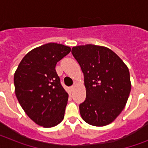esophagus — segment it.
<instances>
[{
    "label": "esophagus",
    "instance_id": "esophagus-1",
    "mask_svg": "<svg viewBox=\"0 0 148 148\" xmlns=\"http://www.w3.org/2000/svg\"><path fill=\"white\" fill-rule=\"evenodd\" d=\"M75 87H76V84L74 83V85L72 86L71 88V90H74V88H75Z\"/></svg>",
    "mask_w": 148,
    "mask_h": 148
}]
</instances>
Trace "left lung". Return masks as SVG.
<instances>
[{"label": "left lung", "mask_w": 148, "mask_h": 148, "mask_svg": "<svg viewBox=\"0 0 148 148\" xmlns=\"http://www.w3.org/2000/svg\"><path fill=\"white\" fill-rule=\"evenodd\" d=\"M71 53L84 77L86 98L79 106L81 117L93 126H105L116 119L131 92L130 73L123 60L108 47L76 46Z\"/></svg>", "instance_id": "1"}]
</instances>
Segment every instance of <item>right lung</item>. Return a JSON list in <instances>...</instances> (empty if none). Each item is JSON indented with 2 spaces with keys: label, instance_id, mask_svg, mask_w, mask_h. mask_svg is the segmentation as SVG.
Masks as SVG:
<instances>
[{
  "label": "right lung",
  "instance_id": "add662e5",
  "mask_svg": "<svg viewBox=\"0 0 148 148\" xmlns=\"http://www.w3.org/2000/svg\"><path fill=\"white\" fill-rule=\"evenodd\" d=\"M70 51L71 47L56 43L36 47L24 56L14 73L16 97L27 115L40 126L51 127L64 119L68 94L55 67Z\"/></svg>",
  "mask_w": 148,
  "mask_h": 148
}]
</instances>
